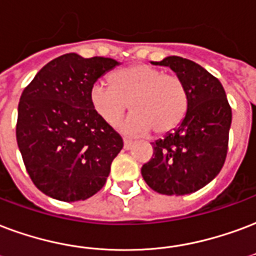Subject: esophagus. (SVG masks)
I'll return each instance as SVG.
<instances>
[{"instance_id":"esophagus-1","label":"esophagus","mask_w":256,"mask_h":256,"mask_svg":"<svg viewBox=\"0 0 256 256\" xmlns=\"http://www.w3.org/2000/svg\"><path fill=\"white\" fill-rule=\"evenodd\" d=\"M132 146H134V142H130V140L128 139H124V148L130 150L132 148Z\"/></svg>"}]
</instances>
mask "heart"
<instances>
[{"instance_id":"1","label":"heart","mask_w":256,"mask_h":256,"mask_svg":"<svg viewBox=\"0 0 256 256\" xmlns=\"http://www.w3.org/2000/svg\"><path fill=\"white\" fill-rule=\"evenodd\" d=\"M109 84H94L89 92L94 113L116 126L128 109L122 128L136 135H167L182 124L189 110V93L184 80L148 64H134L113 72Z\"/></svg>"}]
</instances>
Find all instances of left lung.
<instances>
[{"mask_svg":"<svg viewBox=\"0 0 256 256\" xmlns=\"http://www.w3.org/2000/svg\"><path fill=\"white\" fill-rule=\"evenodd\" d=\"M152 63L170 67L184 80L189 110L174 132L152 143V158L143 164L142 176L156 193H194L208 185L226 162L232 121L226 90L216 76L185 58Z\"/></svg>","mask_w":256,"mask_h":256,"instance_id":"8db88e82","label":"left lung"}]
</instances>
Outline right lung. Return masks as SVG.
<instances>
[{"label":"right lung","mask_w":256,"mask_h":256,"mask_svg":"<svg viewBox=\"0 0 256 256\" xmlns=\"http://www.w3.org/2000/svg\"><path fill=\"white\" fill-rule=\"evenodd\" d=\"M117 64L110 58L64 54L47 63L21 94L17 144L34 186L52 198H90L106 182L124 143L94 113L89 92Z\"/></svg>","instance_id":"right-lung-1"}]
</instances>
